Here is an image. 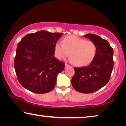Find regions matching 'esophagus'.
Returning <instances> with one entry per match:
<instances>
[{
	"instance_id": "esophagus-1",
	"label": "esophagus",
	"mask_w": 126,
	"mask_h": 126,
	"mask_svg": "<svg viewBox=\"0 0 126 126\" xmlns=\"http://www.w3.org/2000/svg\"><path fill=\"white\" fill-rule=\"evenodd\" d=\"M69 67H70V65H68V64H67V63H65V68H67Z\"/></svg>"
}]
</instances>
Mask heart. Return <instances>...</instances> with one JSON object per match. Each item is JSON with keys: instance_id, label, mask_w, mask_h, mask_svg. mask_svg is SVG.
Here are the masks:
<instances>
[{"instance_id": "b5f03b06", "label": "heart", "mask_w": 126, "mask_h": 126, "mask_svg": "<svg viewBox=\"0 0 126 126\" xmlns=\"http://www.w3.org/2000/svg\"><path fill=\"white\" fill-rule=\"evenodd\" d=\"M55 55L59 60L69 57L72 62L78 67H84L92 62L97 54V46L91 40L75 35H68L55 45Z\"/></svg>"}]
</instances>
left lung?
Wrapping results in <instances>:
<instances>
[{"label":"left lung","mask_w":126,"mask_h":126,"mask_svg":"<svg viewBox=\"0 0 126 126\" xmlns=\"http://www.w3.org/2000/svg\"><path fill=\"white\" fill-rule=\"evenodd\" d=\"M84 37L95 44L96 56L88 66L74 68L75 73L71 83L78 92L91 93L99 90L109 81L113 68V49L107 40L98 35L87 34Z\"/></svg>","instance_id":"left-lung-1"}]
</instances>
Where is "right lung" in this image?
<instances>
[{
  "label": "right lung",
  "mask_w": 126,
  "mask_h": 126,
  "mask_svg": "<svg viewBox=\"0 0 126 126\" xmlns=\"http://www.w3.org/2000/svg\"><path fill=\"white\" fill-rule=\"evenodd\" d=\"M63 34L40 31L28 34L19 42L14 68L24 88L38 94L49 92L54 88L57 75L65 66L54 57L55 45Z\"/></svg>",
  "instance_id": "add662e5"
}]
</instances>
